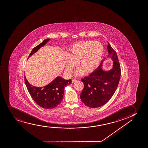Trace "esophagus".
I'll return each instance as SVG.
<instances>
[{
  "mask_svg": "<svg viewBox=\"0 0 148 148\" xmlns=\"http://www.w3.org/2000/svg\"><path fill=\"white\" fill-rule=\"evenodd\" d=\"M76 79L74 78L72 79V83H74V82H76Z\"/></svg>",
  "mask_w": 148,
  "mask_h": 148,
  "instance_id": "34e87169",
  "label": "esophagus"
}]
</instances>
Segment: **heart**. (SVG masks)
<instances>
[{"instance_id":"obj_1","label":"heart","mask_w":148,"mask_h":148,"mask_svg":"<svg viewBox=\"0 0 148 148\" xmlns=\"http://www.w3.org/2000/svg\"><path fill=\"white\" fill-rule=\"evenodd\" d=\"M104 53V47L99 42L86 41L74 45L66 57V70L68 73H72L78 63L79 67L77 75H82L84 71L91 73L96 69L100 63Z\"/></svg>"}]
</instances>
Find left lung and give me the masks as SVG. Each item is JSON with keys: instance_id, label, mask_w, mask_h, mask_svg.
Returning <instances> with one entry per match:
<instances>
[{"instance_id": "obj_1", "label": "left lung", "mask_w": 148, "mask_h": 148, "mask_svg": "<svg viewBox=\"0 0 148 148\" xmlns=\"http://www.w3.org/2000/svg\"><path fill=\"white\" fill-rule=\"evenodd\" d=\"M108 57L113 61L111 70L104 71L103 61L94 71L81 79L84 89L81 94L82 102L88 107L98 108L106 104L113 96L120 79L121 67L117 53L108 43Z\"/></svg>"}]
</instances>
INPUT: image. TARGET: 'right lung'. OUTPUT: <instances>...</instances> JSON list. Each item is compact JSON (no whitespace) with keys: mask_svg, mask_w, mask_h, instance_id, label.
<instances>
[{"mask_svg":"<svg viewBox=\"0 0 148 148\" xmlns=\"http://www.w3.org/2000/svg\"><path fill=\"white\" fill-rule=\"evenodd\" d=\"M50 40L47 39L32 50L28 59ZM26 86L30 95L35 102L44 109H52L58 105L62 101L64 95V88L68 84L71 83L72 81L65 80L58 76L47 85L42 87H37L31 85L24 76Z\"/></svg>","mask_w":148,"mask_h":148,"instance_id":"add662e5","label":"right lung"}]
</instances>
